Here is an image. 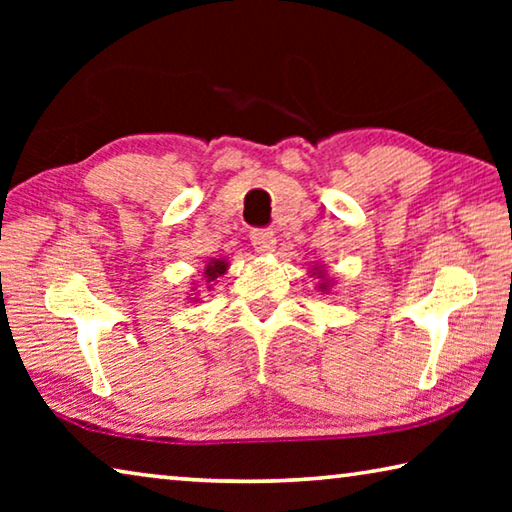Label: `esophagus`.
I'll return each instance as SVG.
<instances>
[{"mask_svg": "<svg viewBox=\"0 0 512 512\" xmlns=\"http://www.w3.org/2000/svg\"><path fill=\"white\" fill-rule=\"evenodd\" d=\"M275 235L271 230H255L253 235H250V244H253V248L257 250V253H273L275 250Z\"/></svg>", "mask_w": 512, "mask_h": 512, "instance_id": "obj_1", "label": "esophagus"}]
</instances>
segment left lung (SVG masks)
<instances>
[{"label":"left lung","instance_id":"8db88e82","mask_svg":"<svg viewBox=\"0 0 512 512\" xmlns=\"http://www.w3.org/2000/svg\"><path fill=\"white\" fill-rule=\"evenodd\" d=\"M311 273H314V275L318 277V280H320V282H318V289H320V291H329V284H332V280H329L323 268L314 266V271H311Z\"/></svg>","mask_w":512,"mask_h":512}]
</instances>
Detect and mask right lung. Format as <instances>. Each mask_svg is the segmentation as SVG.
<instances>
[{"label":"right lung","mask_w":512,"mask_h":512,"mask_svg":"<svg viewBox=\"0 0 512 512\" xmlns=\"http://www.w3.org/2000/svg\"><path fill=\"white\" fill-rule=\"evenodd\" d=\"M225 271H228V259H210L203 273V282L207 284V289H212V282H216V277H221Z\"/></svg>","instance_id":"right-lung-1"}]
</instances>
